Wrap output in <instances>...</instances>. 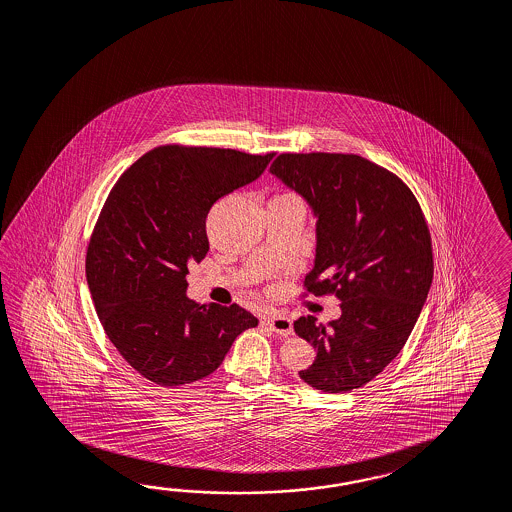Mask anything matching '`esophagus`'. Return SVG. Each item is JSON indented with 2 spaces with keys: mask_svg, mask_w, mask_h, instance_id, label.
Here are the masks:
<instances>
[{
  "mask_svg": "<svg viewBox=\"0 0 512 512\" xmlns=\"http://www.w3.org/2000/svg\"><path fill=\"white\" fill-rule=\"evenodd\" d=\"M264 326H268L272 332H276L277 335H283V337H289L292 335V320L289 317H281V315H274V317H264Z\"/></svg>",
  "mask_w": 512,
  "mask_h": 512,
  "instance_id": "esophagus-1",
  "label": "esophagus"
}]
</instances>
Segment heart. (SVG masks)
Wrapping results in <instances>:
<instances>
[{
  "label": "heart",
  "instance_id": "b5f03b06",
  "mask_svg": "<svg viewBox=\"0 0 512 512\" xmlns=\"http://www.w3.org/2000/svg\"><path fill=\"white\" fill-rule=\"evenodd\" d=\"M272 203H300L294 195H277L272 199Z\"/></svg>",
  "mask_w": 512,
  "mask_h": 512
}]
</instances>
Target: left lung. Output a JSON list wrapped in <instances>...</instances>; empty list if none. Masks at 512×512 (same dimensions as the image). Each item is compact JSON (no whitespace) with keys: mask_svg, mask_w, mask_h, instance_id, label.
Here are the masks:
<instances>
[{"mask_svg":"<svg viewBox=\"0 0 512 512\" xmlns=\"http://www.w3.org/2000/svg\"><path fill=\"white\" fill-rule=\"evenodd\" d=\"M270 173L317 220L307 291L341 300L337 320L294 322L317 350L300 378L326 393L358 389L397 358L427 302L434 263L425 216L399 177L358 154H279Z\"/></svg>","mask_w":512,"mask_h":512,"instance_id":"obj_1","label":"left lung"}]
</instances>
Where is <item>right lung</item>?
I'll return each mask as SVG.
<instances>
[{
  "label": "right lung",
  "mask_w": 512,
  "mask_h": 512,
  "mask_svg": "<svg viewBox=\"0 0 512 512\" xmlns=\"http://www.w3.org/2000/svg\"><path fill=\"white\" fill-rule=\"evenodd\" d=\"M272 158L173 145L141 156L113 186L87 249V285L111 343L154 384L214 373L259 324L236 304H197L186 276L207 255L212 205L259 179Z\"/></svg>",
  "instance_id": "1"
}]
</instances>
